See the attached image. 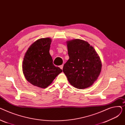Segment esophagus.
Segmentation results:
<instances>
[{
    "label": "esophagus",
    "mask_w": 125,
    "mask_h": 125,
    "mask_svg": "<svg viewBox=\"0 0 125 125\" xmlns=\"http://www.w3.org/2000/svg\"><path fill=\"white\" fill-rule=\"evenodd\" d=\"M63 65H61L60 66V68L61 69H63Z\"/></svg>",
    "instance_id": "esophagus-1"
}]
</instances>
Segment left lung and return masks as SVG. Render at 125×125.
<instances>
[{
    "label": "left lung",
    "instance_id": "8db88e82",
    "mask_svg": "<svg viewBox=\"0 0 125 125\" xmlns=\"http://www.w3.org/2000/svg\"><path fill=\"white\" fill-rule=\"evenodd\" d=\"M69 60L64 65L63 73L75 88L85 89L97 80L102 64L92 46L87 42L75 39L67 42Z\"/></svg>",
    "mask_w": 125,
    "mask_h": 125
}]
</instances>
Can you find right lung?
<instances>
[{
  "label": "right lung",
  "mask_w": 125,
  "mask_h": 125,
  "mask_svg": "<svg viewBox=\"0 0 125 125\" xmlns=\"http://www.w3.org/2000/svg\"><path fill=\"white\" fill-rule=\"evenodd\" d=\"M52 40L50 38L38 39L26 52L22 63L26 79L35 86L45 88L52 82L62 70L52 63L50 54Z\"/></svg>",
  "instance_id": "1"
}]
</instances>
